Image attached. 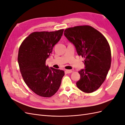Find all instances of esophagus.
<instances>
[{
    "mask_svg": "<svg viewBox=\"0 0 125 125\" xmlns=\"http://www.w3.org/2000/svg\"><path fill=\"white\" fill-rule=\"evenodd\" d=\"M72 72H73V70H68V69L66 70V73H71Z\"/></svg>",
    "mask_w": 125,
    "mask_h": 125,
    "instance_id": "34e87169",
    "label": "esophagus"
}]
</instances>
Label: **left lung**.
I'll return each instance as SVG.
<instances>
[{"mask_svg": "<svg viewBox=\"0 0 125 125\" xmlns=\"http://www.w3.org/2000/svg\"><path fill=\"white\" fill-rule=\"evenodd\" d=\"M64 35L84 59V69L79 71L78 88L85 93L95 91L104 82L111 65V51L105 36L92 26L84 25L66 29Z\"/></svg>", "mask_w": 125, "mask_h": 125, "instance_id": "1", "label": "left lung"}]
</instances>
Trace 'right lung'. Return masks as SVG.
Listing matches in <instances>:
<instances>
[{
	"label": "right lung",
	"mask_w": 125,
	"mask_h": 125,
	"mask_svg": "<svg viewBox=\"0 0 125 125\" xmlns=\"http://www.w3.org/2000/svg\"><path fill=\"white\" fill-rule=\"evenodd\" d=\"M63 32V29L32 32L19 49L18 61L22 77L29 88L40 96L54 95L65 75L63 70L50 68L46 65V60L61 39Z\"/></svg>",
	"instance_id": "obj_1"
}]
</instances>
